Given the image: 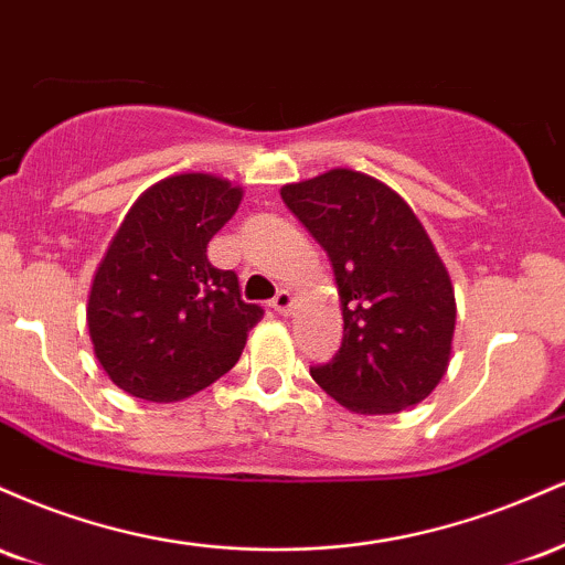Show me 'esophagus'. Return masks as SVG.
I'll list each match as a JSON object with an SVG mask.
<instances>
[{
	"label": "esophagus",
	"instance_id": "obj_1",
	"mask_svg": "<svg viewBox=\"0 0 565 565\" xmlns=\"http://www.w3.org/2000/svg\"><path fill=\"white\" fill-rule=\"evenodd\" d=\"M291 305H295V297H291L287 289H278L274 300H270V308H274L276 313H281V316H287V313H289Z\"/></svg>",
	"mask_w": 565,
	"mask_h": 565
}]
</instances>
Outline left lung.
I'll use <instances>...</instances> for the list:
<instances>
[{
	"label": "left lung",
	"mask_w": 565,
	"mask_h": 565,
	"mask_svg": "<svg viewBox=\"0 0 565 565\" xmlns=\"http://www.w3.org/2000/svg\"><path fill=\"white\" fill-rule=\"evenodd\" d=\"M284 204L332 263L342 348L310 377L355 414H395L449 369L457 302L412 206L364 172L329 170L281 188Z\"/></svg>",
	"instance_id": "1"
}]
</instances>
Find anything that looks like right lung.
<instances>
[{"label":"right lung","instance_id":"1","mask_svg":"<svg viewBox=\"0 0 565 565\" xmlns=\"http://www.w3.org/2000/svg\"><path fill=\"white\" fill-rule=\"evenodd\" d=\"M244 191L204 172L148 188L97 265L87 300L95 359L121 391L170 404L236 366L263 319L242 300L238 276L206 260V244Z\"/></svg>","mask_w":565,"mask_h":565}]
</instances>
